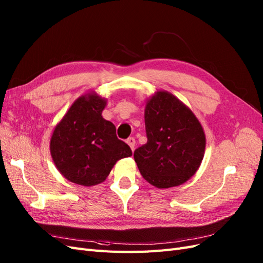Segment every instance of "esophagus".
I'll return each mask as SVG.
<instances>
[{"instance_id": "34e87169", "label": "esophagus", "mask_w": 263, "mask_h": 263, "mask_svg": "<svg viewBox=\"0 0 263 263\" xmlns=\"http://www.w3.org/2000/svg\"><path fill=\"white\" fill-rule=\"evenodd\" d=\"M126 142H127V144L129 145V147H130V149H132V150H134V149H135V146H136V140H135V138H134V137H129L128 139L126 140Z\"/></svg>"}]
</instances>
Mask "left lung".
<instances>
[{
    "label": "left lung",
    "mask_w": 263,
    "mask_h": 263,
    "mask_svg": "<svg viewBox=\"0 0 263 263\" xmlns=\"http://www.w3.org/2000/svg\"><path fill=\"white\" fill-rule=\"evenodd\" d=\"M147 144L135 150L141 176L159 189L178 186L194 176L205 151L203 127L192 110L165 91L145 108Z\"/></svg>",
    "instance_id": "1"
}]
</instances>
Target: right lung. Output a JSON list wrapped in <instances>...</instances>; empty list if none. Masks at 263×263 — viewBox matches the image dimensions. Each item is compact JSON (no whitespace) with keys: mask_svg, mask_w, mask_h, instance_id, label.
<instances>
[{"mask_svg":"<svg viewBox=\"0 0 263 263\" xmlns=\"http://www.w3.org/2000/svg\"><path fill=\"white\" fill-rule=\"evenodd\" d=\"M106 100L87 93L74 101L54 127L50 153L59 172L83 186L105 181L114 164L130 157L129 146L119 140L116 128L102 117Z\"/></svg>","mask_w":263,"mask_h":263,"instance_id":"right-lung-1","label":"right lung"}]
</instances>
